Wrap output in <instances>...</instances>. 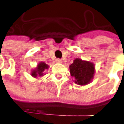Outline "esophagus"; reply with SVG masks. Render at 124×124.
<instances>
[{"instance_id": "34e87169", "label": "esophagus", "mask_w": 124, "mask_h": 124, "mask_svg": "<svg viewBox=\"0 0 124 124\" xmlns=\"http://www.w3.org/2000/svg\"><path fill=\"white\" fill-rule=\"evenodd\" d=\"M55 62H57V63H62V60L60 58H57L55 60Z\"/></svg>"}]
</instances>
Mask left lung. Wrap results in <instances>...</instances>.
Instances as JSON below:
<instances>
[{
    "instance_id": "obj_1",
    "label": "left lung",
    "mask_w": 124,
    "mask_h": 124,
    "mask_svg": "<svg viewBox=\"0 0 124 124\" xmlns=\"http://www.w3.org/2000/svg\"><path fill=\"white\" fill-rule=\"evenodd\" d=\"M70 75L75 79V83L85 85L90 82L93 79L94 73V64L88 61H83L76 58L70 66Z\"/></svg>"
}]
</instances>
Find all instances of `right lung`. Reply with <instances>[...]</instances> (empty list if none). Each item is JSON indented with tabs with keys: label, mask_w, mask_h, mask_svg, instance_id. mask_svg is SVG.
Wrapping results in <instances>:
<instances>
[{
	"label": "right lung",
	"mask_w": 124,
	"mask_h": 124,
	"mask_svg": "<svg viewBox=\"0 0 124 124\" xmlns=\"http://www.w3.org/2000/svg\"><path fill=\"white\" fill-rule=\"evenodd\" d=\"M49 68L47 64H46L45 62H41L38 64L37 69L35 70H33L31 72V75L34 77H37V76L42 77L43 76V72L45 69H47Z\"/></svg>",
	"instance_id": "1"
}]
</instances>
